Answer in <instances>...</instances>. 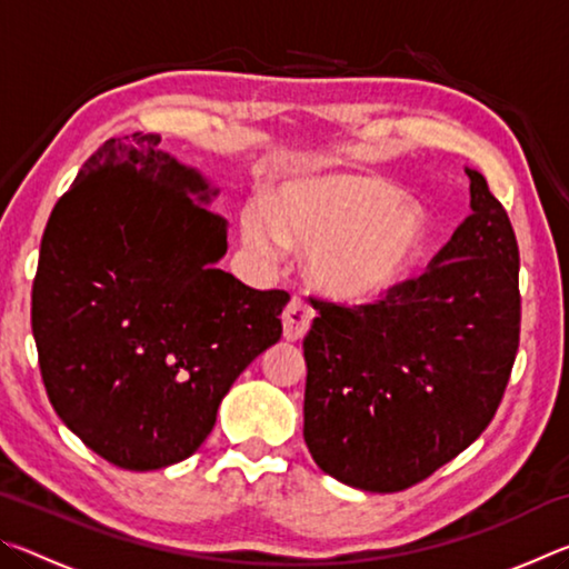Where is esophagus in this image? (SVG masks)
<instances>
[{"label": "esophagus", "instance_id": "esophagus-1", "mask_svg": "<svg viewBox=\"0 0 569 569\" xmlns=\"http://www.w3.org/2000/svg\"><path fill=\"white\" fill-rule=\"evenodd\" d=\"M313 308L308 306L303 298L293 296L291 303L286 306L283 311V336L288 341H301L303 336L311 329V321H313Z\"/></svg>", "mask_w": 569, "mask_h": 569}]
</instances>
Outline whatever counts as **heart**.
<instances>
[{
    "mask_svg": "<svg viewBox=\"0 0 569 569\" xmlns=\"http://www.w3.org/2000/svg\"><path fill=\"white\" fill-rule=\"evenodd\" d=\"M243 240L266 258L286 243L308 250V276L343 303L389 296L417 266L427 218L387 180L326 176L288 182L273 206L253 200L240 218Z\"/></svg>",
    "mask_w": 569,
    "mask_h": 569,
    "instance_id": "heart-1",
    "label": "heart"
}]
</instances>
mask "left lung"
<instances>
[{"instance_id": "8db88e82", "label": "left lung", "mask_w": 569, "mask_h": 569, "mask_svg": "<svg viewBox=\"0 0 569 569\" xmlns=\"http://www.w3.org/2000/svg\"><path fill=\"white\" fill-rule=\"evenodd\" d=\"M467 176L471 213L429 271L377 303L316 298L303 439L349 487L419 485L489 427L505 397L522 321L519 248L485 176Z\"/></svg>"}]
</instances>
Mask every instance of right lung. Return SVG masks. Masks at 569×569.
<instances>
[{"mask_svg":"<svg viewBox=\"0 0 569 569\" xmlns=\"http://www.w3.org/2000/svg\"><path fill=\"white\" fill-rule=\"evenodd\" d=\"M158 142L112 138L84 162L47 220L32 283L57 417L132 471L196 455L220 399L281 339L291 298L216 268L226 220L203 206L208 182Z\"/></svg>","mask_w":569,"mask_h":569,"instance_id":"obj_1","label":"right lung"}]
</instances>
